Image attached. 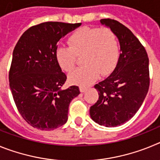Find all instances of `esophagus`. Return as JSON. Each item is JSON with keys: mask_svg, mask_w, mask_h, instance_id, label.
Listing matches in <instances>:
<instances>
[{"mask_svg": "<svg viewBox=\"0 0 160 160\" xmlns=\"http://www.w3.org/2000/svg\"><path fill=\"white\" fill-rule=\"evenodd\" d=\"M79 90H80V91H81V92H85V91L87 90V87L81 86V87H79Z\"/></svg>", "mask_w": 160, "mask_h": 160, "instance_id": "esophagus-1", "label": "esophagus"}]
</instances>
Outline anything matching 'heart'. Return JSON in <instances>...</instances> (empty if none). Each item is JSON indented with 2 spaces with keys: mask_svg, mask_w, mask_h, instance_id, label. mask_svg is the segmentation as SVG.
Segmentation results:
<instances>
[{
  "mask_svg": "<svg viewBox=\"0 0 160 160\" xmlns=\"http://www.w3.org/2000/svg\"><path fill=\"white\" fill-rule=\"evenodd\" d=\"M70 46H61L55 50L60 67L70 71L75 66L78 56L84 63L69 74L73 84L88 86L99 74L107 76L116 67L119 59V44L116 34L109 28L85 27L73 32L69 38Z\"/></svg>",
  "mask_w": 160,
  "mask_h": 160,
  "instance_id": "1",
  "label": "heart"
}]
</instances>
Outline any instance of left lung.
Segmentation results:
<instances>
[{
  "label": "left lung",
  "mask_w": 160,
  "mask_h": 160,
  "mask_svg": "<svg viewBox=\"0 0 160 160\" xmlns=\"http://www.w3.org/2000/svg\"><path fill=\"white\" fill-rule=\"evenodd\" d=\"M100 22L116 34L122 53L113 73L94 86L99 97L90 114L99 125L114 128L128 122L142 106L150 86L149 58L128 27L109 18Z\"/></svg>",
  "instance_id": "obj_1"
}]
</instances>
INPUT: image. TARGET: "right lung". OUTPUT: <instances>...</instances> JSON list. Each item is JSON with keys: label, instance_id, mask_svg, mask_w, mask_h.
Masks as SVG:
<instances>
[{"label": "right lung", "instance_id": "right-lung-1", "mask_svg": "<svg viewBox=\"0 0 160 160\" xmlns=\"http://www.w3.org/2000/svg\"><path fill=\"white\" fill-rule=\"evenodd\" d=\"M81 25L48 22L33 25L14 48L9 87L18 111L32 128L50 131L64 125L70 102L80 94L77 86L61 89L66 75L55 50L62 38Z\"/></svg>", "mask_w": 160, "mask_h": 160}]
</instances>
